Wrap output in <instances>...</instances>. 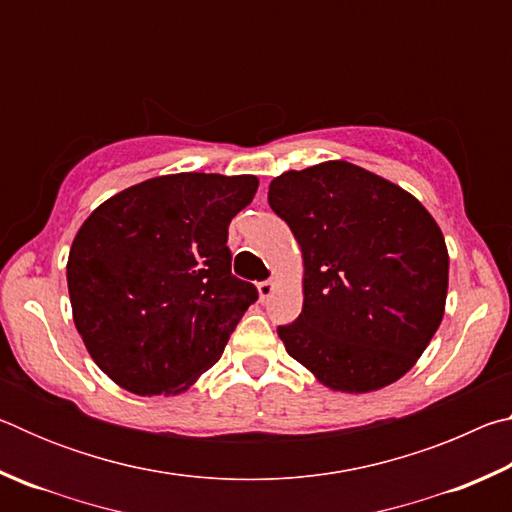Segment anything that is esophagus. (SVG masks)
Instances as JSON below:
<instances>
[{
    "mask_svg": "<svg viewBox=\"0 0 512 512\" xmlns=\"http://www.w3.org/2000/svg\"><path fill=\"white\" fill-rule=\"evenodd\" d=\"M257 291H259V298L268 300V298H271V293L275 291V282H273V280L259 282V284H257Z\"/></svg>",
    "mask_w": 512,
    "mask_h": 512,
    "instance_id": "esophagus-1",
    "label": "esophagus"
}]
</instances>
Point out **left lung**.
<instances>
[{
    "mask_svg": "<svg viewBox=\"0 0 512 512\" xmlns=\"http://www.w3.org/2000/svg\"><path fill=\"white\" fill-rule=\"evenodd\" d=\"M268 205L305 262L302 314L277 327L334 391L368 393L413 368L445 314V237L418 198L357 164L287 171Z\"/></svg>",
    "mask_w": 512,
    "mask_h": 512,
    "instance_id": "obj_1",
    "label": "left lung"
}]
</instances>
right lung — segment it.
Listing matches in <instances>:
<instances>
[{
    "label": "right lung",
    "instance_id": "1",
    "mask_svg": "<svg viewBox=\"0 0 512 512\" xmlns=\"http://www.w3.org/2000/svg\"><path fill=\"white\" fill-rule=\"evenodd\" d=\"M255 176L173 173L108 198L67 259L74 323L97 366L137 395H176L221 359L255 284L232 275L228 225Z\"/></svg>",
    "mask_w": 512,
    "mask_h": 512
}]
</instances>
